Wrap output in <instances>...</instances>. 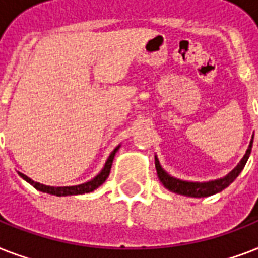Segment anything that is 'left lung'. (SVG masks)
Masks as SVG:
<instances>
[{
  "label": "left lung",
  "instance_id": "left-lung-1",
  "mask_svg": "<svg viewBox=\"0 0 258 258\" xmlns=\"http://www.w3.org/2000/svg\"><path fill=\"white\" fill-rule=\"evenodd\" d=\"M252 146H253V139L250 141L248 151H246V154H245V157L241 159L238 166H237L236 169L233 170L229 175L222 178V179L212 180V182H205V183H198V182H184V180L176 179V178L170 176L165 170L162 169L161 165H159V161H158L157 157H155V169H157L158 178H159L162 184H163L167 190H170V191L172 192H176V194L194 197V198L213 196V194H217V192L222 191L224 188L228 187L229 184L232 183L233 180L240 175V172L242 171V169H244L245 165H246V162H248L250 151H252Z\"/></svg>",
  "mask_w": 258,
  "mask_h": 258
}]
</instances>
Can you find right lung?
<instances>
[{
	"instance_id": "1",
	"label": "right lung",
	"mask_w": 258,
	"mask_h": 258,
	"mask_svg": "<svg viewBox=\"0 0 258 258\" xmlns=\"http://www.w3.org/2000/svg\"><path fill=\"white\" fill-rule=\"evenodd\" d=\"M117 149H119V146H117L116 149L113 150L111 155L108 157L107 162H105L104 169L101 170L100 174L97 176H95L92 180H89V182H86V183L83 184H78V186H64V187H53V186H46V184H41L38 183V182H34L30 178H28L26 175L21 174V172H18L20 176H21L22 179H25L28 183H30L33 186L34 188H37L40 191L48 192V194H53V196L57 197H62V196H78V194H84V192H91L93 191L95 188H97L100 184H103L105 182V179L108 178L109 171H111V166H112V161L113 157H115V154H116Z\"/></svg>"
}]
</instances>
